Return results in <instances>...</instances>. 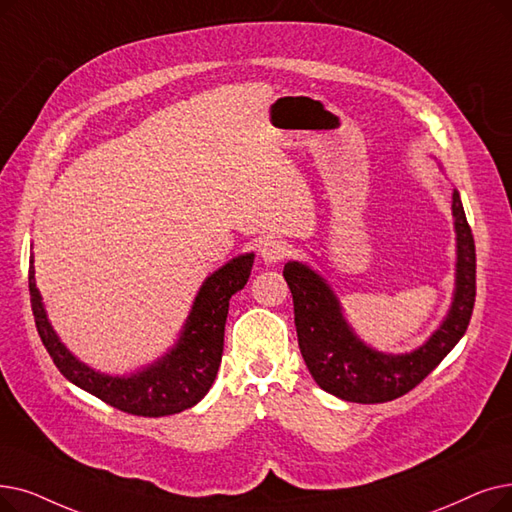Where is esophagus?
<instances>
[{"mask_svg":"<svg viewBox=\"0 0 512 512\" xmlns=\"http://www.w3.org/2000/svg\"><path fill=\"white\" fill-rule=\"evenodd\" d=\"M259 253H261V259L265 263H278L282 259L288 257V253H291V249H288V244L284 240H278V238H270V240H263L261 247H259Z\"/></svg>","mask_w":512,"mask_h":512,"instance_id":"esophagus-1","label":"esophagus"}]
</instances>
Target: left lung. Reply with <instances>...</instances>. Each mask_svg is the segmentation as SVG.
<instances>
[{
	"mask_svg": "<svg viewBox=\"0 0 512 512\" xmlns=\"http://www.w3.org/2000/svg\"><path fill=\"white\" fill-rule=\"evenodd\" d=\"M456 226V293L450 314L435 335L412 353L385 355L366 347L343 320L330 286L307 265L288 261L284 280L293 293L299 349L314 381L355 404H383L412 391L439 366L469 328L477 295L475 240L460 194H452Z\"/></svg>",
	"mask_w": 512,
	"mask_h": 512,
	"instance_id": "left-lung-1",
	"label": "left lung"
}]
</instances>
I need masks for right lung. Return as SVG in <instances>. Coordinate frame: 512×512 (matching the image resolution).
Returning a JSON list of instances; mask_svg holds the SVG:
<instances>
[{
	"mask_svg": "<svg viewBox=\"0 0 512 512\" xmlns=\"http://www.w3.org/2000/svg\"><path fill=\"white\" fill-rule=\"evenodd\" d=\"M29 263V293L35 326L43 347L48 349L62 376L121 412L157 418L192 408L211 389L221 353H224L230 299L247 284L253 268V253L232 259L205 280L177 345L165 358L131 376L100 374L66 351L46 318V309L35 286L33 257Z\"/></svg>",
	"mask_w": 512,
	"mask_h": 512,
	"instance_id": "obj_1",
	"label": "right lung"
}]
</instances>
